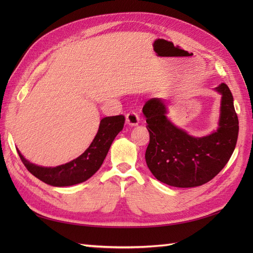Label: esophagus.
I'll list each match as a JSON object with an SVG mask.
<instances>
[{
    "instance_id": "1",
    "label": "esophagus",
    "mask_w": 253,
    "mask_h": 253,
    "mask_svg": "<svg viewBox=\"0 0 253 253\" xmlns=\"http://www.w3.org/2000/svg\"><path fill=\"white\" fill-rule=\"evenodd\" d=\"M140 118L138 116V114L135 113V112H129L126 114V124L129 126H137L139 124Z\"/></svg>"
}]
</instances>
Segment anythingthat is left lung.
Instances as JSON below:
<instances>
[{"instance_id": "1", "label": "left lung", "mask_w": 253, "mask_h": 253, "mask_svg": "<svg viewBox=\"0 0 253 253\" xmlns=\"http://www.w3.org/2000/svg\"><path fill=\"white\" fill-rule=\"evenodd\" d=\"M215 90L221 95L218 127L203 137L191 136L176 126L167 116L163 99L152 98L143 105L150 133L145 162L159 181L177 188L202 186L230 159L239 135V119L227 84H219Z\"/></svg>"}]
</instances>
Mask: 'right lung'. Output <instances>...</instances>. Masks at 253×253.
<instances>
[{"label":"right lung","instance_id":"obj_1","mask_svg":"<svg viewBox=\"0 0 253 253\" xmlns=\"http://www.w3.org/2000/svg\"><path fill=\"white\" fill-rule=\"evenodd\" d=\"M125 116H111L101 119L94 140L85 152L72 162L58 167H42L32 164L18 154L26 169L37 178L52 187H68L90 178L101 167L115 137L124 128Z\"/></svg>","mask_w":253,"mask_h":253}]
</instances>
